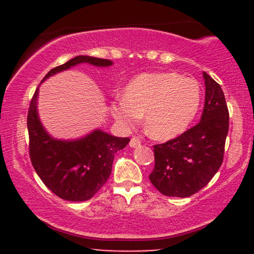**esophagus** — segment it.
<instances>
[{
  "label": "esophagus",
  "instance_id": "1",
  "mask_svg": "<svg viewBox=\"0 0 254 254\" xmlns=\"http://www.w3.org/2000/svg\"><path fill=\"white\" fill-rule=\"evenodd\" d=\"M129 145H130V148L140 147V145H141V140L138 137H133L130 140V142H129Z\"/></svg>",
  "mask_w": 254,
  "mask_h": 254
}]
</instances>
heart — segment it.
<instances>
[{
    "mask_svg": "<svg viewBox=\"0 0 254 254\" xmlns=\"http://www.w3.org/2000/svg\"><path fill=\"white\" fill-rule=\"evenodd\" d=\"M201 102L195 79L176 72H144L125 88L124 98L110 110L124 129H134L144 117L145 129L155 140H171L184 133L195 118Z\"/></svg>",
    "mask_w": 254,
    "mask_h": 254,
    "instance_id": "heart-1",
    "label": "heart"
}]
</instances>
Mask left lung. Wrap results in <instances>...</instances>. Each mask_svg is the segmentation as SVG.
<instances>
[{"label":"left lung","mask_w":254,"mask_h":254,"mask_svg":"<svg viewBox=\"0 0 254 254\" xmlns=\"http://www.w3.org/2000/svg\"><path fill=\"white\" fill-rule=\"evenodd\" d=\"M206 97L200 123L180 136L154 145L152 185L166 196L186 197L203 189L223 162L229 111L218 83L203 72Z\"/></svg>","instance_id":"left-lung-1"}]
</instances>
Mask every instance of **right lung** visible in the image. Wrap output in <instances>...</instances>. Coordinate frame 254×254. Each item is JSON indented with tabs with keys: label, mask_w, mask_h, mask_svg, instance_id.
I'll list each match as a JSON object with an SVG mask.
<instances>
[{
	"label": "right lung",
	"mask_w": 254,
	"mask_h": 254,
	"mask_svg": "<svg viewBox=\"0 0 254 254\" xmlns=\"http://www.w3.org/2000/svg\"><path fill=\"white\" fill-rule=\"evenodd\" d=\"M81 64L110 67L111 60L78 55L47 72L41 83L58 72ZM39 86L30 103L27 130L30 158L43 183L61 199L85 201L91 199L107 182L112 171L114 154L129 142L102 129H95L76 140H60L48 134L38 114Z\"/></svg>",
	"instance_id": "obj_1"
}]
</instances>
